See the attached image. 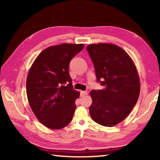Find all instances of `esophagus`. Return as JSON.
Here are the masks:
<instances>
[{
    "mask_svg": "<svg viewBox=\"0 0 160 160\" xmlns=\"http://www.w3.org/2000/svg\"><path fill=\"white\" fill-rule=\"evenodd\" d=\"M87 93H88L87 91H80V96H86V95H87Z\"/></svg>",
    "mask_w": 160,
    "mask_h": 160,
    "instance_id": "34e87169",
    "label": "esophagus"
}]
</instances>
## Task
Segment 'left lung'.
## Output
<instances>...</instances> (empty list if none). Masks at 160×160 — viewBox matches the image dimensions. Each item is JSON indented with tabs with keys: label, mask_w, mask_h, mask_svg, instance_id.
<instances>
[{
	"label": "left lung",
	"mask_w": 160,
	"mask_h": 160,
	"mask_svg": "<svg viewBox=\"0 0 160 160\" xmlns=\"http://www.w3.org/2000/svg\"><path fill=\"white\" fill-rule=\"evenodd\" d=\"M87 49L97 80L104 86L90 92V115L98 124L114 127L128 116L137 103L140 92L138 70L128 54L113 44H91Z\"/></svg>",
	"instance_id": "obj_1"
}]
</instances>
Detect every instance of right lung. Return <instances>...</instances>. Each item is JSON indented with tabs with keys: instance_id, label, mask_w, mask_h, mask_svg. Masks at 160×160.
<instances>
[{
	"instance_id": "1",
	"label": "right lung",
	"mask_w": 160,
	"mask_h": 160,
	"mask_svg": "<svg viewBox=\"0 0 160 160\" xmlns=\"http://www.w3.org/2000/svg\"><path fill=\"white\" fill-rule=\"evenodd\" d=\"M84 46L63 43L47 47L29 69L26 82L29 106L47 128H62L72 120L80 92L73 89L69 66Z\"/></svg>"
}]
</instances>
